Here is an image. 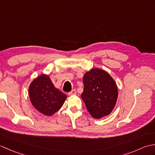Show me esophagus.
Masks as SVG:
<instances>
[{
  "mask_svg": "<svg viewBox=\"0 0 155 155\" xmlns=\"http://www.w3.org/2000/svg\"><path fill=\"white\" fill-rule=\"evenodd\" d=\"M76 94H77V92H76L75 89L72 90L71 92H69V93H68L69 96H72V95H74Z\"/></svg>",
  "mask_w": 155,
  "mask_h": 155,
  "instance_id": "esophagus-1",
  "label": "esophagus"
}]
</instances>
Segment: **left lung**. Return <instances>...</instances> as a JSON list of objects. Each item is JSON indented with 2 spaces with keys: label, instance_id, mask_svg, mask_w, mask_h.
Masks as SVG:
<instances>
[{
  "label": "left lung",
  "instance_id": "obj_1",
  "mask_svg": "<svg viewBox=\"0 0 155 155\" xmlns=\"http://www.w3.org/2000/svg\"><path fill=\"white\" fill-rule=\"evenodd\" d=\"M84 89L81 98L88 111L94 118L110 114L118 97L117 84L111 76L99 68H93L83 77Z\"/></svg>",
  "mask_w": 155,
  "mask_h": 155
}]
</instances>
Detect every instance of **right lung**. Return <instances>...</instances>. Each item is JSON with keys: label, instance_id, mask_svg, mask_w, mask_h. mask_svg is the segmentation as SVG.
<instances>
[{"label": "right lung", "instance_id": "right-lung-1", "mask_svg": "<svg viewBox=\"0 0 155 155\" xmlns=\"http://www.w3.org/2000/svg\"><path fill=\"white\" fill-rule=\"evenodd\" d=\"M32 104L41 113L51 116L62 107L67 98L52 84L47 74H42L32 81L28 88Z\"/></svg>", "mask_w": 155, "mask_h": 155}]
</instances>
